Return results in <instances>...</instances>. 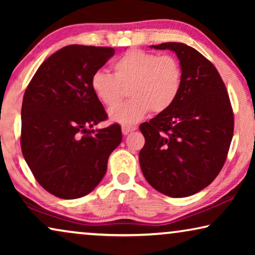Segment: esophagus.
Listing matches in <instances>:
<instances>
[{"mask_svg":"<svg viewBox=\"0 0 255 255\" xmlns=\"http://www.w3.org/2000/svg\"><path fill=\"white\" fill-rule=\"evenodd\" d=\"M134 130H137V128L135 127H124L122 128V132H123V134H128L130 133V132H132V131H134Z\"/></svg>","mask_w":255,"mask_h":255,"instance_id":"34e87169","label":"esophagus"}]
</instances>
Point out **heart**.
I'll return each mask as SVG.
<instances>
[{"instance_id":"b5f03b06","label":"heart","mask_w":255,"mask_h":255,"mask_svg":"<svg viewBox=\"0 0 255 255\" xmlns=\"http://www.w3.org/2000/svg\"><path fill=\"white\" fill-rule=\"evenodd\" d=\"M113 75L96 71L90 79V88L103 106L112 108L120 102L128 88L130 100L109 110L113 122L132 125L149 111L161 114L175 103L183 85V69L179 59L170 54L132 48L115 59Z\"/></svg>"}]
</instances>
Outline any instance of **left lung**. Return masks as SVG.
<instances>
[{
    "instance_id": "1",
    "label": "left lung",
    "mask_w": 255,
    "mask_h": 255,
    "mask_svg": "<svg viewBox=\"0 0 255 255\" xmlns=\"http://www.w3.org/2000/svg\"><path fill=\"white\" fill-rule=\"evenodd\" d=\"M175 52L183 85L175 103L139 128L145 145L139 162L151 186L169 197H187L216 179L228 156L235 118L226 87L214 65L183 43L152 45Z\"/></svg>"
}]
</instances>
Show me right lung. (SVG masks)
I'll return each mask as SVG.
<instances>
[{
	"label": "right lung",
	"instance_id": "right-lung-1",
	"mask_svg": "<svg viewBox=\"0 0 255 255\" xmlns=\"http://www.w3.org/2000/svg\"><path fill=\"white\" fill-rule=\"evenodd\" d=\"M114 54L113 47H62L40 65L24 94L23 156L37 182L54 196L73 200L94 190L121 144L118 124L93 130L108 115L90 79Z\"/></svg>",
	"mask_w": 255,
	"mask_h": 255
}]
</instances>
